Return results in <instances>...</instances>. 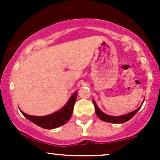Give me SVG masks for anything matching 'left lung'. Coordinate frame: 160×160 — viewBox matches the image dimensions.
<instances>
[{
    "mask_svg": "<svg viewBox=\"0 0 160 160\" xmlns=\"http://www.w3.org/2000/svg\"><path fill=\"white\" fill-rule=\"evenodd\" d=\"M92 103L95 106V113H96V115L98 116V118L100 119V120L104 121V122H111V123H123V122H127V121L129 120L130 119L132 118L134 116H135V113L139 111V109H140L143 104L142 103L140 108H138V109L135 110V111L131 112V113H128V114L119 116V117H114V116H110L103 113V112L101 111V110L98 108V106L96 105V104H95V102L93 100H92Z\"/></svg>",
    "mask_w": 160,
    "mask_h": 160,
    "instance_id": "1",
    "label": "left lung"
}]
</instances>
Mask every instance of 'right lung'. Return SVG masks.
<instances>
[{"label":"right lung","instance_id":"add662e5","mask_svg":"<svg viewBox=\"0 0 160 160\" xmlns=\"http://www.w3.org/2000/svg\"><path fill=\"white\" fill-rule=\"evenodd\" d=\"M76 99L77 92H75L70 98L67 104L60 111L48 116L36 117V116L28 115L23 111H22L21 110H20V111L24 117H25L27 119H28L29 120H31L38 126L43 128H47V129H52V128L59 127L69 120L71 115H72Z\"/></svg>","mask_w":160,"mask_h":160}]
</instances>
